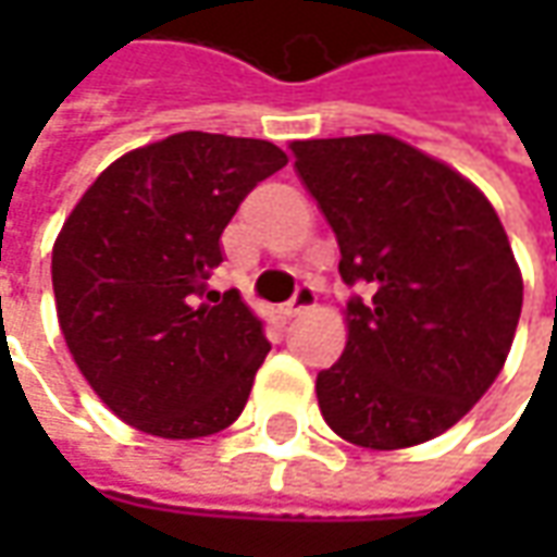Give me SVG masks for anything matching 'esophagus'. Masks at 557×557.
<instances>
[{"instance_id":"obj_1","label":"esophagus","mask_w":557,"mask_h":557,"mask_svg":"<svg viewBox=\"0 0 557 557\" xmlns=\"http://www.w3.org/2000/svg\"><path fill=\"white\" fill-rule=\"evenodd\" d=\"M310 307H315V288H312L310 282H304V285H297L294 297L285 304V315H300V312H307Z\"/></svg>"}]
</instances>
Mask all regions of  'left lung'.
<instances>
[{"label":"left lung","mask_w":557,"mask_h":557,"mask_svg":"<svg viewBox=\"0 0 557 557\" xmlns=\"http://www.w3.org/2000/svg\"><path fill=\"white\" fill-rule=\"evenodd\" d=\"M337 235L347 347L315 377L322 418L366 449L449 431L503 372L524 282L481 188L394 136L294 141Z\"/></svg>","instance_id":"8db88e82"}]
</instances>
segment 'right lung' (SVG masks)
I'll use <instances>...</instances> for the list:
<instances>
[{
  "label": "right lung",
  "instance_id": "right-lung-1",
  "mask_svg": "<svg viewBox=\"0 0 557 557\" xmlns=\"http://www.w3.org/2000/svg\"><path fill=\"white\" fill-rule=\"evenodd\" d=\"M288 163L263 139L176 133L114 161L52 250L61 334L101 403L145 434L210 437L245 409L269 354L232 288H207L250 188Z\"/></svg>",
  "mask_w": 557,
  "mask_h": 557
}]
</instances>
